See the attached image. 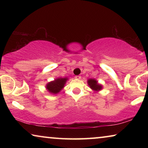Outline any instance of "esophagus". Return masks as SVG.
<instances>
[{
	"label": "esophagus",
	"mask_w": 148,
	"mask_h": 148,
	"mask_svg": "<svg viewBox=\"0 0 148 148\" xmlns=\"http://www.w3.org/2000/svg\"><path fill=\"white\" fill-rule=\"evenodd\" d=\"M75 78L77 79H80L82 78V77L80 76H75Z\"/></svg>",
	"instance_id": "34e87169"
}]
</instances>
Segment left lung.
I'll use <instances>...</instances> for the list:
<instances>
[{
	"label": "left lung",
	"mask_w": 148,
	"mask_h": 148,
	"mask_svg": "<svg viewBox=\"0 0 148 148\" xmlns=\"http://www.w3.org/2000/svg\"><path fill=\"white\" fill-rule=\"evenodd\" d=\"M87 84H88L90 88L95 92L101 91L102 88H103V86L101 84H100L98 81L95 79H87Z\"/></svg>",
	"instance_id": "1"
}]
</instances>
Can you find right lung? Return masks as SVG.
Instances as JSON below:
<instances>
[{"instance_id": "1", "label": "right lung", "mask_w": 148, "mask_h": 148, "mask_svg": "<svg viewBox=\"0 0 148 148\" xmlns=\"http://www.w3.org/2000/svg\"><path fill=\"white\" fill-rule=\"evenodd\" d=\"M68 77H57L53 81L49 82L46 86V89L49 93L56 95L58 94L61 90L64 88L66 82L68 81Z\"/></svg>"}]
</instances>
